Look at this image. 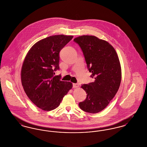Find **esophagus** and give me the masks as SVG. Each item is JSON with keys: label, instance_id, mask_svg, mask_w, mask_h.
<instances>
[{"label": "esophagus", "instance_id": "34e87169", "mask_svg": "<svg viewBox=\"0 0 147 147\" xmlns=\"http://www.w3.org/2000/svg\"><path fill=\"white\" fill-rule=\"evenodd\" d=\"M73 88H78L79 87V84L73 83Z\"/></svg>", "mask_w": 147, "mask_h": 147}]
</instances>
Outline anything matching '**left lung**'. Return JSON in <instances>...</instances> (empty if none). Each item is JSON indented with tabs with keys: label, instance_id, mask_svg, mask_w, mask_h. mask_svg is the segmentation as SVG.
I'll return each mask as SVG.
<instances>
[{
	"label": "left lung",
	"instance_id": "1",
	"mask_svg": "<svg viewBox=\"0 0 147 147\" xmlns=\"http://www.w3.org/2000/svg\"><path fill=\"white\" fill-rule=\"evenodd\" d=\"M82 49L88 69L94 82L81 88L86 98L79 104L85 112L96 113L109 104L119 90L121 81V68L119 57L109 43L94 36L83 35L74 39Z\"/></svg>",
	"mask_w": 147,
	"mask_h": 147
}]
</instances>
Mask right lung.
<instances>
[{"label":"right lung","mask_w":147,"mask_h":147,"mask_svg":"<svg viewBox=\"0 0 147 147\" xmlns=\"http://www.w3.org/2000/svg\"><path fill=\"white\" fill-rule=\"evenodd\" d=\"M73 36H51L36 42L26 56L22 66L21 83L30 100L45 111L60 105L63 97L72 88V83L61 80L59 52Z\"/></svg>","instance_id":"obj_1"}]
</instances>
